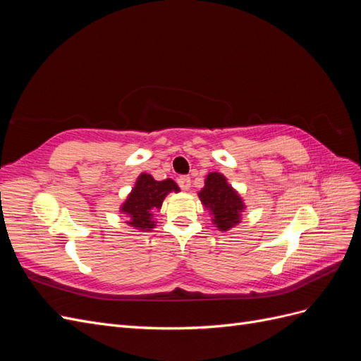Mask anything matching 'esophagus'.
Segmentation results:
<instances>
[{"mask_svg": "<svg viewBox=\"0 0 361 361\" xmlns=\"http://www.w3.org/2000/svg\"><path fill=\"white\" fill-rule=\"evenodd\" d=\"M178 183H179V187H180L183 191H188L190 187H191V178H190V176H180V178L178 179Z\"/></svg>", "mask_w": 361, "mask_h": 361, "instance_id": "34e87169", "label": "esophagus"}]
</instances>
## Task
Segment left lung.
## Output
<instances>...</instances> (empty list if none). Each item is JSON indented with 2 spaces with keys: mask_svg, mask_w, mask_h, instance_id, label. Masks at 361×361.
I'll use <instances>...</instances> for the list:
<instances>
[{
  "mask_svg": "<svg viewBox=\"0 0 361 361\" xmlns=\"http://www.w3.org/2000/svg\"><path fill=\"white\" fill-rule=\"evenodd\" d=\"M202 203L214 214V224L220 231H228L241 220L244 203L238 192L220 173L207 174L204 187L199 192Z\"/></svg>",
  "mask_w": 361,
  "mask_h": 361,
  "instance_id": "left-lung-1",
  "label": "left lung"
}]
</instances>
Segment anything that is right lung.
<instances>
[{
  "mask_svg": "<svg viewBox=\"0 0 361 361\" xmlns=\"http://www.w3.org/2000/svg\"><path fill=\"white\" fill-rule=\"evenodd\" d=\"M170 191H179L176 182L171 179L155 180L150 174H140L133 192L122 206V212L129 218L128 224L141 232L154 228V211L161 209L162 202Z\"/></svg>",
  "mask_w": 361,
  "mask_h": 361,
  "instance_id": "1",
  "label": "right lung"
}]
</instances>
